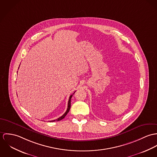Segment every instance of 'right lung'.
I'll return each mask as SVG.
<instances>
[{"mask_svg": "<svg viewBox=\"0 0 157 157\" xmlns=\"http://www.w3.org/2000/svg\"><path fill=\"white\" fill-rule=\"evenodd\" d=\"M75 93V91L72 94H71L70 97H69V101H68V106H67V111H66V113H64L62 116H61L60 117L58 118L57 119L54 120V121H50V122H54V121H61V120L63 119L65 117V116L67 114V113H69V110H70V106H71V98L72 96L74 94V93Z\"/></svg>", "mask_w": 157, "mask_h": 157, "instance_id": "right-lung-1", "label": "right lung"}]
</instances>
